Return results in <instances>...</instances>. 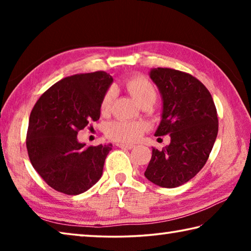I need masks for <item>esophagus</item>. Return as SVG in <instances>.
Segmentation results:
<instances>
[{
  "label": "esophagus",
  "mask_w": 251,
  "mask_h": 251,
  "mask_svg": "<svg viewBox=\"0 0 251 251\" xmlns=\"http://www.w3.org/2000/svg\"><path fill=\"white\" fill-rule=\"evenodd\" d=\"M116 146L121 147V148H126V150H133L135 147L134 145H127V144H116Z\"/></svg>",
  "instance_id": "esophagus-1"
}]
</instances>
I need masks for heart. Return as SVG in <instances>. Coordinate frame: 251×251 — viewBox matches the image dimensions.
Here are the masks:
<instances>
[{
  "label": "heart",
  "mask_w": 251,
  "mask_h": 251,
  "mask_svg": "<svg viewBox=\"0 0 251 251\" xmlns=\"http://www.w3.org/2000/svg\"><path fill=\"white\" fill-rule=\"evenodd\" d=\"M125 87L141 106L146 104L152 105L155 103L157 97L156 88L144 76H133L128 78L125 83ZM114 96H115L114 88H108L100 101L101 113L107 114L109 112ZM144 130H145V125L141 122L115 121L106 127V136L112 141L129 144L138 141Z\"/></svg>",
  "instance_id": "obj_1"
}]
</instances>
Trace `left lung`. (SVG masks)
Returning a JSON list of instances; mask_svg holds the SVG:
<instances>
[{
	"instance_id": "obj_1",
	"label": "left lung",
	"mask_w": 251,
	"mask_h": 251,
	"mask_svg": "<svg viewBox=\"0 0 251 251\" xmlns=\"http://www.w3.org/2000/svg\"><path fill=\"white\" fill-rule=\"evenodd\" d=\"M151 78L163 99V114L155 136H171L161 151L152 148L145 172L148 180L175 188L205 166L218 134L217 110L201 80L173 69L151 70Z\"/></svg>"
}]
</instances>
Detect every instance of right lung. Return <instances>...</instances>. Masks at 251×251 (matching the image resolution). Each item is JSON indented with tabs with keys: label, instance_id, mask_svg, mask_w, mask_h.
Instances as JSON below:
<instances>
[{
	"label": "right lung",
	"instance_id": "obj_1",
	"mask_svg": "<svg viewBox=\"0 0 251 251\" xmlns=\"http://www.w3.org/2000/svg\"><path fill=\"white\" fill-rule=\"evenodd\" d=\"M113 82L103 71L55 83L34 105L26 134L32 166L53 189L78 195L100 180L112 144L86 146L79 130L100 120V101Z\"/></svg>",
	"mask_w": 251,
	"mask_h": 251
}]
</instances>
